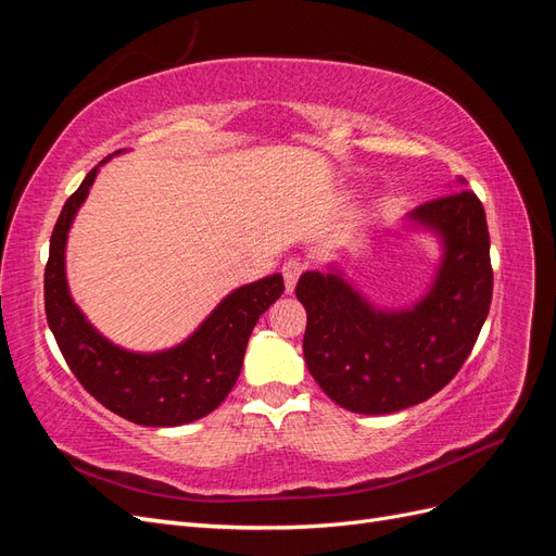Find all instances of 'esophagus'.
Segmentation results:
<instances>
[{
	"label": "esophagus",
	"instance_id": "obj_1",
	"mask_svg": "<svg viewBox=\"0 0 556 556\" xmlns=\"http://www.w3.org/2000/svg\"><path fill=\"white\" fill-rule=\"evenodd\" d=\"M306 268V262L301 257H290L288 262L282 264V278H285V290L288 292H294V285L299 280V276L304 274Z\"/></svg>",
	"mask_w": 556,
	"mask_h": 556
}]
</instances>
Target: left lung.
<instances>
[{
  "label": "left lung",
  "instance_id": "obj_1",
  "mask_svg": "<svg viewBox=\"0 0 556 556\" xmlns=\"http://www.w3.org/2000/svg\"><path fill=\"white\" fill-rule=\"evenodd\" d=\"M410 220L439 233L445 248L429 294L413 308L378 311L336 274L308 271L296 282L308 315V371L352 413H396L441 392L490 313V231L476 192L464 188L431 199Z\"/></svg>",
  "mask_w": 556,
  "mask_h": 556
}]
</instances>
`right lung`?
I'll use <instances>...</instances> for the list:
<instances>
[{
    "label": "right lung",
    "mask_w": 556,
    "mask_h": 556,
    "mask_svg": "<svg viewBox=\"0 0 556 556\" xmlns=\"http://www.w3.org/2000/svg\"><path fill=\"white\" fill-rule=\"evenodd\" d=\"M106 160L66 199L50 237L43 274L48 327L72 374L111 413L143 427L188 425L220 406L237 384L252 327L282 294L285 282L274 274L233 290L172 350L141 355L106 341L74 304L64 276L66 233Z\"/></svg>",
    "instance_id": "add662e5"
}]
</instances>
